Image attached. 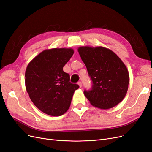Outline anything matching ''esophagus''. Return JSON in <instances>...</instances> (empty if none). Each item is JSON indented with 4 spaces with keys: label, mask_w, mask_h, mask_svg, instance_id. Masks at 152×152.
<instances>
[{
    "label": "esophagus",
    "mask_w": 152,
    "mask_h": 152,
    "mask_svg": "<svg viewBox=\"0 0 152 152\" xmlns=\"http://www.w3.org/2000/svg\"><path fill=\"white\" fill-rule=\"evenodd\" d=\"M77 84H78L80 87H81V81H79L78 83H77Z\"/></svg>",
    "instance_id": "obj_1"
}]
</instances>
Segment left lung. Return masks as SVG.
<instances>
[{
  "label": "left lung",
  "mask_w": 152,
  "mask_h": 152,
  "mask_svg": "<svg viewBox=\"0 0 152 152\" xmlns=\"http://www.w3.org/2000/svg\"><path fill=\"white\" fill-rule=\"evenodd\" d=\"M77 51L93 83L92 89L84 91L85 97L102 110L116 106L124 99L129 83V74L122 60L102 46H81Z\"/></svg>",
  "instance_id": "obj_1"
}]
</instances>
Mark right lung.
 I'll list each match as a JSON object with an SVG mask.
<instances>
[{"label": "right lung", "instance_id": "add662e5", "mask_svg": "<svg viewBox=\"0 0 152 152\" xmlns=\"http://www.w3.org/2000/svg\"><path fill=\"white\" fill-rule=\"evenodd\" d=\"M73 53L72 48L45 50L26 69L25 87L30 99L47 115H64L70 107L74 92L79 88L71 83L69 74L63 71Z\"/></svg>", "mask_w": 152, "mask_h": 152}]
</instances>
